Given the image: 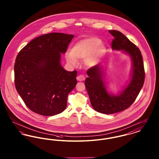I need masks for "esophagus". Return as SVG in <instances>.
<instances>
[{"instance_id":"esophagus-1","label":"esophagus","mask_w":159,"mask_h":159,"mask_svg":"<svg viewBox=\"0 0 159 159\" xmlns=\"http://www.w3.org/2000/svg\"><path fill=\"white\" fill-rule=\"evenodd\" d=\"M84 79H85L84 76V75H78V76L77 77V80L78 81H80V82L84 80Z\"/></svg>"}]
</instances>
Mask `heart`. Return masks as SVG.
I'll return each instance as SVG.
<instances>
[{
  "instance_id": "b5f03b06",
  "label": "heart",
  "mask_w": 159,
  "mask_h": 159,
  "mask_svg": "<svg viewBox=\"0 0 159 159\" xmlns=\"http://www.w3.org/2000/svg\"><path fill=\"white\" fill-rule=\"evenodd\" d=\"M100 43L101 40L95 37L88 38L78 41L72 47L70 53L66 54V61L75 66L78 63L77 59H86L85 63L87 66H95L104 52V47Z\"/></svg>"
}]
</instances>
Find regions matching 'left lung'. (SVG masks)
Returning a JSON list of instances; mask_svg holds the SVG:
<instances>
[{
    "label": "left lung",
    "instance_id": "obj_1",
    "mask_svg": "<svg viewBox=\"0 0 159 159\" xmlns=\"http://www.w3.org/2000/svg\"><path fill=\"white\" fill-rule=\"evenodd\" d=\"M114 37L112 48L123 50L130 57L132 68L130 82L124 89L118 94L109 93L103 80V66L97 65L87 71L88 77L84 84L93 109L104 114H113L125 110L135 101L140 93L145 79L143 59L140 50L131 43L121 32L118 30H109Z\"/></svg>",
    "mask_w": 159,
    "mask_h": 159
}]
</instances>
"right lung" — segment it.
<instances>
[{
  "mask_svg": "<svg viewBox=\"0 0 159 159\" xmlns=\"http://www.w3.org/2000/svg\"><path fill=\"white\" fill-rule=\"evenodd\" d=\"M73 35L50 33L32 39L23 47L14 64L16 89L30 110L53 116L66 109L68 95L77 84V71L61 66Z\"/></svg>",
  "mask_w": 159,
  "mask_h": 159,
  "instance_id": "right-lung-1",
  "label": "right lung"
}]
</instances>
